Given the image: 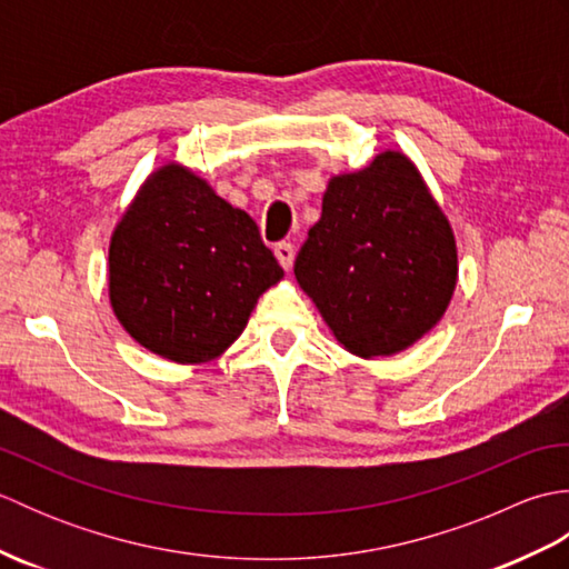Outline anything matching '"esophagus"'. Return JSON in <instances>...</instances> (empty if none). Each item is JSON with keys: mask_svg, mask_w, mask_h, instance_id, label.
Instances as JSON below:
<instances>
[{"mask_svg": "<svg viewBox=\"0 0 569 569\" xmlns=\"http://www.w3.org/2000/svg\"><path fill=\"white\" fill-rule=\"evenodd\" d=\"M273 253H276V259H278V263H281L286 271H288V269H291V266H293V257H296V249H293V244H291V241H281V244H276Z\"/></svg>", "mask_w": 569, "mask_h": 569, "instance_id": "obj_1", "label": "esophagus"}]
</instances>
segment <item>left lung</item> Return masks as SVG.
Masks as SVG:
<instances>
[{
  "label": "left lung",
  "mask_w": 569,
  "mask_h": 569,
  "mask_svg": "<svg viewBox=\"0 0 569 569\" xmlns=\"http://www.w3.org/2000/svg\"><path fill=\"white\" fill-rule=\"evenodd\" d=\"M293 273L347 352L389 357L445 316L457 244L413 161L389 149L330 178Z\"/></svg>",
  "instance_id": "obj_1"
}]
</instances>
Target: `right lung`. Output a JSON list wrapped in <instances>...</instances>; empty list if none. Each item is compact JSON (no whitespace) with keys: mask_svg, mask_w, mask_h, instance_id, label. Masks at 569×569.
<instances>
[{"mask_svg":"<svg viewBox=\"0 0 569 569\" xmlns=\"http://www.w3.org/2000/svg\"><path fill=\"white\" fill-rule=\"evenodd\" d=\"M281 278L257 222L180 163L143 180L110 241L117 320L176 365L220 357Z\"/></svg>","mask_w":569,"mask_h":569,"instance_id":"1","label":"right lung"}]
</instances>
